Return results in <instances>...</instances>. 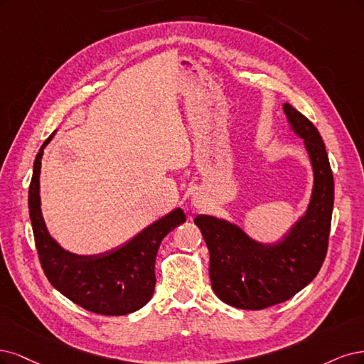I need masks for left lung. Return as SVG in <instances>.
<instances>
[{
	"label": "left lung",
	"instance_id": "left-lung-1",
	"mask_svg": "<svg viewBox=\"0 0 364 364\" xmlns=\"http://www.w3.org/2000/svg\"><path fill=\"white\" fill-rule=\"evenodd\" d=\"M283 109L291 130L304 139L313 166V192L306 215L275 243L257 242L224 219L195 218L210 252L213 291L236 309L263 310L295 296L318 275L328 250L334 204L330 160L318 128L290 104Z\"/></svg>",
	"mask_w": 364,
	"mask_h": 364
}]
</instances>
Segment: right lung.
Segmentation results:
<instances>
[{
    "label": "right lung",
    "mask_w": 364,
    "mask_h": 364,
    "mask_svg": "<svg viewBox=\"0 0 364 364\" xmlns=\"http://www.w3.org/2000/svg\"><path fill=\"white\" fill-rule=\"evenodd\" d=\"M41 146L33 165L28 189V210L43 272L50 283L87 311L104 316H122L142 309L156 287V257L166 234L186 222L181 208L152 222L145 230L112 251L95 255H78L63 250L51 236L41 212Z\"/></svg>",
    "instance_id": "right-lung-1"
}]
</instances>
